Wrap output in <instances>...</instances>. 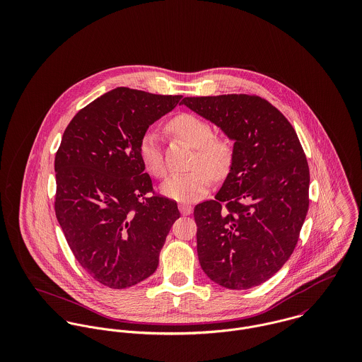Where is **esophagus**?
Masks as SVG:
<instances>
[{
    "mask_svg": "<svg viewBox=\"0 0 362 362\" xmlns=\"http://www.w3.org/2000/svg\"><path fill=\"white\" fill-rule=\"evenodd\" d=\"M178 209H180L181 214H184V216L191 214V213H192V210H194V207L191 206V205H185V204H180V205H178Z\"/></svg>",
    "mask_w": 362,
    "mask_h": 362,
    "instance_id": "34e87169",
    "label": "esophagus"
}]
</instances>
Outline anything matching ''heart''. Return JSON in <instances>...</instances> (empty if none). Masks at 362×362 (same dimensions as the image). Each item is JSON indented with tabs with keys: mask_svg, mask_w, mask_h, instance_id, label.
I'll list each match as a JSON object with an SVG mask.
<instances>
[{
	"mask_svg": "<svg viewBox=\"0 0 362 362\" xmlns=\"http://www.w3.org/2000/svg\"><path fill=\"white\" fill-rule=\"evenodd\" d=\"M168 128L188 145L197 149L192 167L195 170L184 174H171L160 187L164 197L181 202L192 204L205 197L211 187V176L220 178L227 174L233 146L228 139L213 135V128L206 119L194 114L175 117ZM139 155L145 168L155 177L165 174V161L161 149L160 134L149 129L141 139Z\"/></svg>",
	"mask_w": 362,
	"mask_h": 362,
	"instance_id": "heart-1",
	"label": "heart"
}]
</instances>
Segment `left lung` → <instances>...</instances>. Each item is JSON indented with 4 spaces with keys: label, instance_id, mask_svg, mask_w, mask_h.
I'll use <instances>...</instances> for the list:
<instances>
[{
    "label": "left lung",
    "instance_id": "1",
    "mask_svg": "<svg viewBox=\"0 0 362 362\" xmlns=\"http://www.w3.org/2000/svg\"><path fill=\"white\" fill-rule=\"evenodd\" d=\"M181 103L234 142L216 199L194 210L201 267L221 287H257L297 245L310 206L307 157L287 118L258 96L185 98Z\"/></svg>",
    "mask_w": 362,
    "mask_h": 362
}]
</instances>
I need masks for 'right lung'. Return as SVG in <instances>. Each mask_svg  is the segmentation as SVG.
<instances>
[{
    "label": "right lung",
    "instance_id": "obj_1",
    "mask_svg": "<svg viewBox=\"0 0 362 362\" xmlns=\"http://www.w3.org/2000/svg\"><path fill=\"white\" fill-rule=\"evenodd\" d=\"M181 98L117 88L83 107L62 135L54 161L55 216L76 260L110 288L155 273L180 217L174 201L149 195L139 145Z\"/></svg>",
    "mask_w": 362,
    "mask_h": 362
}]
</instances>
